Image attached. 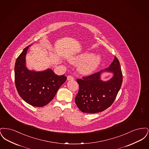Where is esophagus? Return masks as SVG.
<instances>
[{"label":"esophagus","instance_id":"esophagus-1","mask_svg":"<svg viewBox=\"0 0 149 149\" xmlns=\"http://www.w3.org/2000/svg\"><path fill=\"white\" fill-rule=\"evenodd\" d=\"M67 80H74V78L72 77H71V76H68L67 77Z\"/></svg>","mask_w":149,"mask_h":149}]
</instances>
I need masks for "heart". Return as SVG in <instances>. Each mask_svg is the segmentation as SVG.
Instances as JSON below:
<instances>
[{"instance_id": "1", "label": "heart", "mask_w": 149, "mask_h": 149, "mask_svg": "<svg viewBox=\"0 0 149 149\" xmlns=\"http://www.w3.org/2000/svg\"><path fill=\"white\" fill-rule=\"evenodd\" d=\"M69 61L73 65L81 64L78 68V72L83 76L92 75L99 68L102 61L99 55H95L92 52L85 51L71 56Z\"/></svg>"}]
</instances>
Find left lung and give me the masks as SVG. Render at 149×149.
Masks as SVG:
<instances>
[{"instance_id":"left-lung-1","label":"left lung","mask_w":149,"mask_h":149,"mask_svg":"<svg viewBox=\"0 0 149 149\" xmlns=\"http://www.w3.org/2000/svg\"><path fill=\"white\" fill-rule=\"evenodd\" d=\"M105 72L113 75L106 81L101 79ZM77 81L79 90L75 100L79 109L85 113L101 112L112 105L120 90L122 73L120 61L115 56L109 68Z\"/></svg>"}]
</instances>
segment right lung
<instances>
[{
	"mask_svg": "<svg viewBox=\"0 0 149 149\" xmlns=\"http://www.w3.org/2000/svg\"><path fill=\"white\" fill-rule=\"evenodd\" d=\"M26 47L16 60L14 66L15 84L20 97L26 103L41 107L47 104L54 98L66 77L57 75L50 68L42 71L29 70L26 66Z\"/></svg>",
	"mask_w": 149,
	"mask_h": 149,
	"instance_id": "obj_1",
	"label": "right lung"
}]
</instances>
